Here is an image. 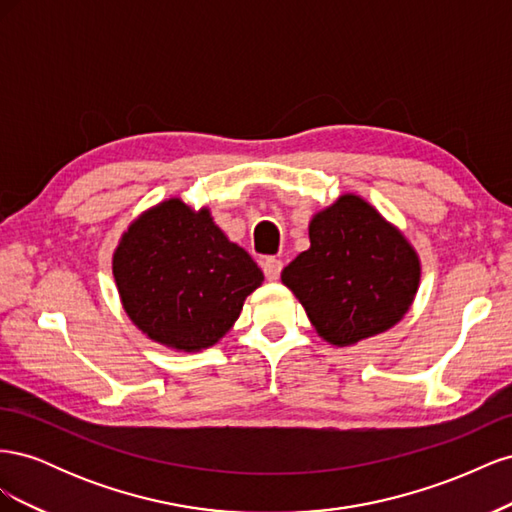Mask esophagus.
<instances>
[{
  "instance_id": "34e87169",
  "label": "esophagus",
  "mask_w": 512,
  "mask_h": 512,
  "mask_svg": "<svg viewBox=\"0 0 512 512\" xmlns=\"http://www.w3.org/2000/svg\"><path fill=\"white\" fill-rule=\"evenodd\" d=\"M262 271H265V275H267V280H269V282L280 280V273H282V260H277V258H269V260H265V262H262Z\"/></svg>"
}]
</instances>
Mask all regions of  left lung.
I'll return each instance as SVG.
<instances>
[{
	"instance_id": "obj_1",
	"label": "left lung",
	"mask_w": 512,
	"mask_h": 512,
	"mask_svg": "<svg viewBox=\"0 0 512 512\" xmlns=\"http://www.w3.org/2000/svg\"><path fill=\"white\" fill-rule=\"evenodd\" d=\"M316 333L352 346L406 316L421 260L401 230L356 194H342L309 222V250L282 271Z\"/></svg>"
}]
</instances>
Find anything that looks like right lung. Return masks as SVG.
<instances>
[{
  "mask_svg": "<svg viewBox=\"0 0 512 512\" xmlns=\"http://www.w3.org/2000/svg\"><path fill=\"white\" fill-rule=\"evenodd\" d=\"M121 305L149 339L179 352L205 350L230 331L265 275L211 211L168 198L130 224L113 254Z\"/></svg>",
  "mask_w": 512,
  "mask_h": 512,
  "instance_id": "add662e5",
  "label": "right lung"
}]
</instances>
